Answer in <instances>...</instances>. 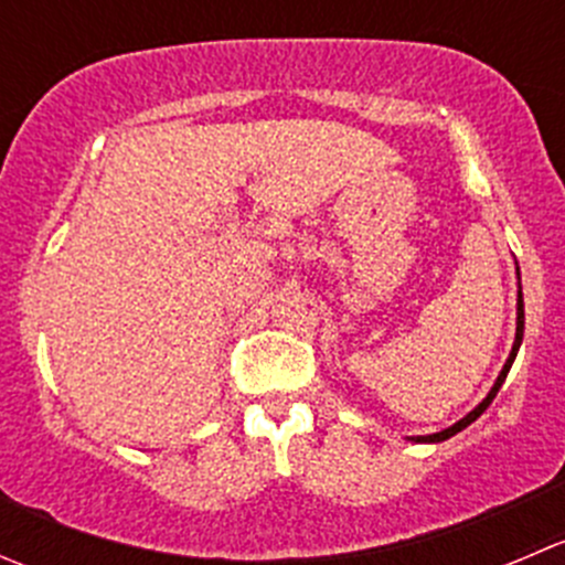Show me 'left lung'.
<instances>
[{
  "mask_svg": "<svg viewBox=\"0 0 565 565\" xmlns=\"http://www.w3.org/2000/svg\"><path fill=\"white\" fill-rule=\"evenodd\" d=\"M516 270H519V267H516ZM522 337H524V300H522V287H519V300H516V342H513L511 355H508L505 366H502V372H500V375H497V381H494V386H491V392L486 394V399L478 405V408L469 411V414L463 416V419H458L456 425H450V428H445V430H441V434H434V436H414V439H411V441H445V439H450V436L461 434V430L467 428V425H472V422L478 419V416L483 414L486 408H489L491 399L497 397V392H500V386H502V383H505L508 370H511L513 359H516V353H519V344H522Z\"/></svg>",
  "mask_w": 565,
  "mask_h": 565,
  "instance_id": "8db88e82",
  "label": "left lung"
}]
</instances>
